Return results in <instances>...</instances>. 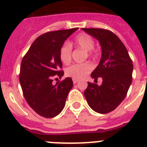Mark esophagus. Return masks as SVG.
Here are the masks:
<instances>
[{
    "label": "esophagus",
    "mask_w": 147,
    "mask_h": 147,
    "mask_svg": "<svg viewBox=\"0 0 147 147\" xmlns=\"http://www.w3.org/2000/svg\"><path fill=\"white\" fill-rule=\"evenodd\" d=\"M78 81H79V80H77V79H74V78L73 79V82H74V84H76V82H78Z\"/></svg>",
    "instance_id": "esophagus-1"
}]
</instances>
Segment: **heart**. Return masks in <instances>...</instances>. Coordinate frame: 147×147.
<instances>
[{"label":"heart","instance_id":"heart-1","mask_svg":"<svg viewBox=\"0 0 147 147\" xmlns=\"http://www.w3.org/2000/svg\"><path fill=\"white\" fill-rule=\"evenodd\" d=\"M74 45L76 48L81 49L86 51L88 57H94L96 53L94 51V41L91 36L86 33H80L75 37L73 43L69 45L65 43L61 45L59 50V59L65 65H67L71 61L72 55V47ZM93 66L89 62H84L81 64H75L65 70L66 76L74 79H82L88 74L92 71Z\"/></svg>","mask_w":147,"mask_h":147}]
</instances>
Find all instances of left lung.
Masks as SVG:
<instances>
[{
    "mask_svg": "<svg viewBox=\"0 0 147 147\" xmlns=\"http://www.w3.org/2000/svg\"><path fill=\"white\" fill-rule=\"evenodd\" d=\"M82 30L98 40L102 48V57L91 77L94 81L101 77L102 83L98 86L88 82L84 95L94 111L111 112L127 94L132 81L133 64L126 47L114 32L100 28Z\"/></svg>",
    "mask_w": 147,
    "mask_h": 147,
    "instance_id": "left-lung-1",
    "label": "left lung"
}]
</instances>
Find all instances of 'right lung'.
Returning <instances> with one entry per match:
<instances>
[{
	"instance_id": "right-lung-1",
	"label": "right lung",
	"mask_w": 147,
	"mask_h": 147,
	"mask_svg": "<svg viewBox=\"0 0 147 147\" xmlns=\"http://www.w3.org/2000/svg\"><path fill=\"white\" fill-rule=\"evenodd\" d=\"M78 28L51 31L36 38L21 61L19 80L29 106L38 115L54 117L65 107L73 87L71 77L53 84V79L61 78L62 63L59 59L61 45Z\"/></svg>"
}]
</instances>
